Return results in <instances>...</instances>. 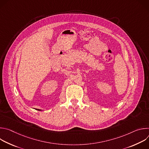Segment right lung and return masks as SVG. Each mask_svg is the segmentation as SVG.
Listing matches in <instances>:
<instances>
[{"label":"right lung","instance_id":"1","mask_svg":"<svg viewBox=\"0 0 149 149\" xmlns=\"http://www.w3.org/2000/svg\"><path fill=\"white\" fill-rule=\"evenodd\" d=\"M36 110H38V111H41V110H39V109H36Z\"/></svg>","mask_w":149,"mask_h":149}]
</instances>
